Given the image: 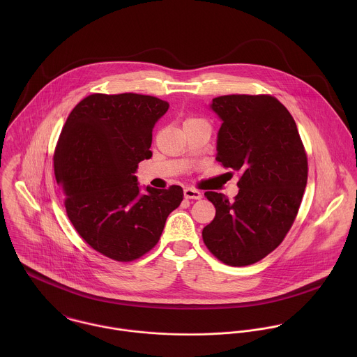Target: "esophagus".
Segmentation results:
<instances>
[{"label": "esophagus", "instance_id": "34e87169", "mask_svg": "<svg viewBox=\"0 0 357 357\" xmlns=\"http://www.w3.org/2000/svg\"><path fill=\"white\" fill-rule=\"evenodd\" d=\"M184 197L187 199H201L202 198V192L198 191V190H194L191 187H187V188H184Z\"/></svg>", "mask_w": 357, "mask_h": 357}]
</instances>
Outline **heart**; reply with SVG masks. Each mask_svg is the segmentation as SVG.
Instances as JSON below:
<instances>
[{"label":"heart","mask_w":357,"mask_h":357,"mask_svg":"<svg viewBox=\"0 0 357 357\" xmlns=\"http://www.w3.org/2000/svg\"><path fill=\"white\" fill-rule=\"evenodd\" d=\"M192 121H197V119H187V122H192Z\"/></svg>","instance_id":"heart-1"}]
</instances>
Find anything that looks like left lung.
<instances>
[{
	"instance_id": "1",
	"label": "left lung",
	"mask_w": 357,
	"mask_h": 357,
	"mask_svg": "<svg viewBox=\"0 0 357 357\" xmlns=\"http://www.w3.org/2000/svg\"><path fill=\"white\" fill-rule=\"evenodd\" d=\"M210 108L221 121L215 159L241 180L234 201L204 192L215 207L204 245L228 265H250L273 252L294 222L307 180L305 150L291 114L272 96H220Z\"/></svg>"
}]
</instances>
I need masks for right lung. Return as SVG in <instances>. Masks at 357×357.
Masks as SVG:
<instances>
[{
  "instance_id": "add662e5",
  "label": "right lung",
  "mask_w": 357,
  "mask_h": 357,
  "mask_svg": "<svg viewBox=\"0 0 357 357\" xmlns=\"http://www.w3.org/2000/svg\"><path fill=\"white\" fill-rule=\"evenodd\" d=\"M169 102L136 93H95L70 112L53 156L67 215L96 252L133 261L158 243L183 188L140 187L135 174L150 159L155 123Z\"/></svg>"
}]
</instances>
